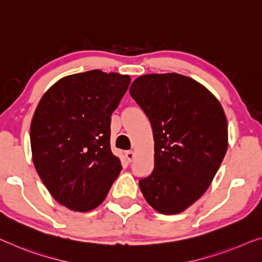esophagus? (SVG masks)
<instances>
[{
    "label": "esophagus",
    "instance_id": "esophagus-1",
    "mask_svg": "<svg viewBox=\"0 0 262 262\" xmlns=\"http://www.w3.org/2000/svg\"><path fill=\"white\" fill-rule=\"evenodd\" d=\"M124 156H126V159H127L128 162H132L133 160H134L135 154H134V151L129 150V151H126V154H124Z\"/></svg>",
    "mask_w": 262,
    "mask_h": 262
}]
</instances>
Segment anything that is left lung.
<instances>
[{"label":"left lung","mask_w":262,"mask_h":262,"mask_svg":"<svg viewBox=\"0 0 262 262\" xmlns=\"http://www.w3.org/2000/svg\"><path fill=\"white\" fill-rule=\"evenodd\" d=\"M129 93L154 136V169L140 189L159 213H181L208 189L227 151L224 108L205 85L177 73L140 76Z\"/></svg>","instance_id":"obj_1"}]
</instances>
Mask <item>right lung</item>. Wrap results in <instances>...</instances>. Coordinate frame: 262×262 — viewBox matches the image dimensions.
Listing matches in <instances>:
<instances>
[{"label": "right lung", "instance_id": "add662e5", "mask_svg": "<svg viewBox=\"0 0 262 262\" xmlns=\"http://www.w3.org/2000/svg\"><path fill=\"white\" fill-rule=\"evenodd\" d=\"M130 77L95 69L62 77L30 124L33 162L58 204L89 212L102 204L122 166L111 149V116Z\"/></svg>", "mask_w": 262, "mask_h": 262}]
</instances>
